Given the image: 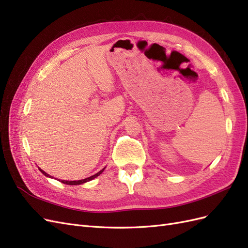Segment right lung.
<instances>
[{"label": "right lung", "mask_w": 248, "mask_h": 248, "mask_svg": "<svg viewBox=\"0 0 248 248\" xmlns=\"http://www.w3.org/2000/svg\"><path fill=\"white\" fill-rule=\"evenodd\" d=\"M39 170L44 173L46 176H49L46 172H45L44 170H41V169L39 168ZM103 170L104 169H102L101 171H98L97 173H95V174H93V175H91V176H89V178H86V179H84V180H80V181H60L61 183H63V184H66V185H80V184H84V183H86V182H89V181H91V180H93L94 178H96V176H98L100 175L102 172H103Z\"/></svg>", "instance_id": "1"}]
</instances>
